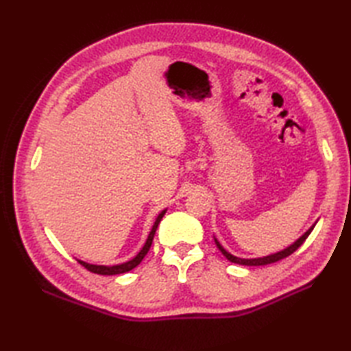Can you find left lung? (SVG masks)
Masks as SVG:
<instances>
[{"label":"left lung","mask_w":351,"mask_h":351,"mask_svg":"<svg viewBox=\"0 0 351 351\" xmlns=\"http://www.w3.org/2000/svg\"><path fill=\"white\" fill-rule=\"evenodd\" d=\"M312 229H314V226H312L306 234L304 235H302L299 240H297L294 244H291L288 249H285V250H282V252H279V253H274V255H270V256H265V258H256V259H241V258H237V256H234V255H230L229 252H226L225 249L221 247L220 245V243L215 240V244H217V247H219V250L223 253V255H225L230 263H235V264H241V265H267V264H273V263H278V261H280V259H283V258H287V256H289L291 253H294L297 249L300 247V245L304 243V240H306V238L309 237V234L312 232Z\"/></svg>","instance_id":"obj_1"}]
</instances>
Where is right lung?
<instances>
[{
    "label": "right lung",
    "instance_id": "obj_1",
    "mask_svg": "<svg viewBox=\"0 0 351 351\" xmlns=\"http://www.w3.org/2000/svg\"><path fill=\"white\" fill-rule=\"evenodd\" d=\"M164 214H166V211H162V213L158 215V217H156V220H155V223H154V228H152V230H151V234H149V237H147V240H146V244L143 245V249H141V250L138 252V255H137L136 258L128 261V263L121 264V265H113V267L87 264V263H84V261H80V259H78V263H80L81 265H83L84 268H87L88 271L96 273V274H107V276H110V274H122V273H126V271L132 270V268H136V267L141 263V259H143V258L146 256V253L149 252V249H151L152 241H154L155 230H156V228H158V225H160V221H161Z\"/></svg>",
    "mask_w": 351,
    "mask_h": 351
}]
</instances>
